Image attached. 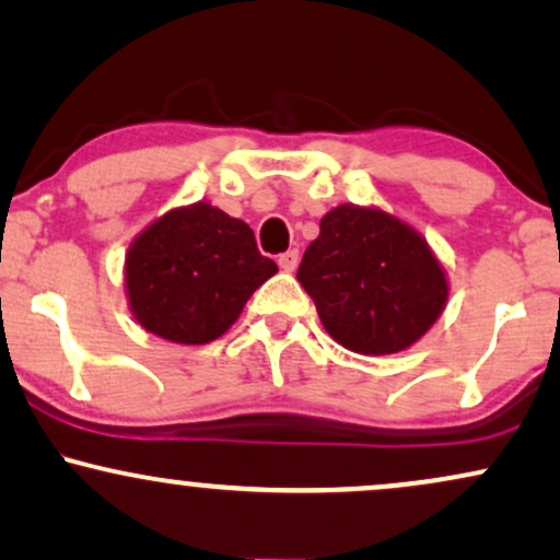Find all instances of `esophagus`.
<instances>
[{
    "mask_svg": "<svg viewBox=\"0 0 560 560\" xmlns=\"http://www.w3.org/2000/svg\"><path fill=\"white\" fill-rule=\"evenodd\" d=\"M296 264H300V250H287L279 256V266L284 268V271H294Z\"/></svg>",
    "mask_w": 560,
    "mask_h": 560,
    "instance_id": "34e87169",
    "label": "esophagus"
}]
</instances>
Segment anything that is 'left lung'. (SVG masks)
Segmentation results:
<instances>
[{"label":"left lung","mask_w":560,"mask_h":560,"mask_svg":"<svg viewBox=\"0 0 560 560\" xmlns=\"http://www.w3.org/2000/svg\"><path fill=\"white\" fill-rule=\"evenodd\" d=\"M296 279L325 330L357 353L408 349L442 315L450 287L413 228L380 209L341 203L320 219Z\"/></svg>","instance_id":"obj_1"}]
</instances>
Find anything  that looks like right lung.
<instances>
[{
    "label": "right lung",
    "mask_w": 560,
    "mask_h": 560,
    "mask_svg": "<svg viewBox=\"0 0 560 560\" xmlns=\"http://www.w3.org/2000/svg\"><path fill=\"white\" fill-rule=\"evenodd\" d=\"M279 271L243 219L207 201L173 209L133 240L126 292L144 330L173 343H209Z\"/></svg>",
    "instance_id": "right-lung-1"
}]
</instances>
